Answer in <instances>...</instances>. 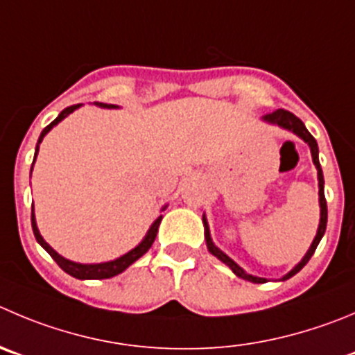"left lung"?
<instances>
[{"label": "left lung", "mask_w": 355, "mask_h": 355, "mask_svg": "<svg viewBox=\"0 0 355 355\" xmlns=\"http://www.w3.org/2000/svg\"><path fill=\"white\" fill-rule=\"evenodd\" d=\"M263 120L270 121V123L279 125V127H282V129L291 130V132H295L296 136L302 137V139L305 141V143H309L310 151H312V160H313V164H315V167H317V178H319V204H320L319 230H317L315 239H313L312 245H310V249H309V252H306V254H305V258H303L302 261H300L298 265H296L295 268H293L291 272L288 273V275L282 277V281H286V279L293 277V275H295V273H298L300 270H302L303 266H305L306 263H309V259L312 258V254H313V252H315L317 245H319L320 239H322L324 232H326L327 205H326V197H324V175H322V168H320V164H319V148H317V141L313 139L312 134H310L309 130H306L305 123H303V121L300 120V118L296 116V114H293L291 111H288V110H275V111H272V113H266L265 116H263ZM202 219H204V228H205V242H207V249H209V252H211V254H214L216 258L221 259V261L225 263V265L230 266L232 272H234L235 275L241 277V279H245V281H249V282H254V284H261V282H266V279H261V277H254V275H249V273H245L244 270H242L241 266H239L237 263L234 261V259L228 258V256H226L223 251H219V249L216 248V245L212 244V241H211V234H209V225H207V219H205V216Z\"/></svg>", "instance_id": "obj_1"}]
</instances>
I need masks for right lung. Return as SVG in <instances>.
<instances>
[{
	"instance_id": "right-lung-1",
	"label": "right lung",
	"mask_w": 355,
	"mask_h": 355,
	"mask_svg": "<svg viewBox=\"0 0 355 355\" xmlns=\"http://www.w3.org/2000/svg\"><path fill=\"white\" fill-rule=\"evenodd\" d=\"M80 106H82V104H74V106L66 107V110L60 111V114L55 118V120L52 121V123L46 125L45 129H43L42 136H40L38 144H36L35 160H36V155H38V150H40V143H42L43 137H45L46 134H49V130L52 129L53 125L59 123L60 120H64V118H66L67 114L73 113V111L76 110V107H80ZM99 106L106 107L107 104L99 103ZM110 107H114V106H111V104H110ZM33 164H35V162H33ZM31 171H33V167H31ZM160 221H162V216H158V218L155 219L153 225H151L150 230H148L146 237L143 239V242H141V244L137 245V248H134L132 251L127 252V254L120 256V258L113 259V261H107V263H97V265H82V263H74V261H69V259L62 258V256L57 254V252L53 251V249L50 248V245L46 244L45 241H43V237H42V235H40V232H38V226H36L35 212H33V207H31V225H33V232H35V237H36V241H38V244L42 245V248L45 249V251L49 252L50 256H52L53 261H55L57 265H59L60 268L64 270V272L69 273V275L74 277V279H111V277H114V275H118V273L123 272L125 268H129V266L132 265V263L136 261V259H139L141 256H143L144 252H146L148 249L151 248V244H153L155 237H157V234H158V226H160Z\"/></svg>"
}]
</instances>
